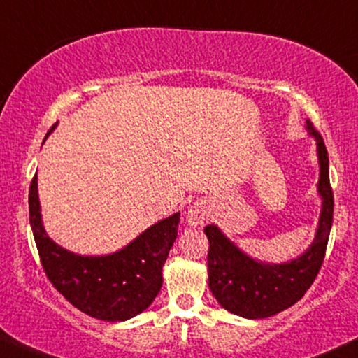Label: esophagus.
<instances>
[{"label": "esophagus", "mask_w": 358, "mask_h": 358, "mask_svg": "<svg viewBox=\"0 0 358 358\" xmlns=\"http://www.w3.org/2000/svg\"><path fill=\"white\" fill-rule=\"evenodd\" d=\"M208 208L200 201L193 203L188 206V212H187V222L190 227H201L203 223L208 220Z\"/></svg>", "instance_id": "obj_1"}]
</instances>
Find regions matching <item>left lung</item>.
I'll list each match as a JSON object with an SVG mask.
<instances>
[{
  "instance_id": "8db88e82",
  "label": "left lung",
  "mask_w": 358,
  "mask_h": 358,
  "mask_svg": "<svg viewBox=\"0 0 358 358\" xmlns=\"http://www.w3.org/2000/svg\"><path fill=\"white\" fill-rule=\"evenodd\" d=\"M308 135L317 141L318 175L317 192L322 198L315 238L302 255L283 264H266L250 257L217 225H206L208 236V287L218 303L243 318L277 315L299 302L315 280L324 264L334 218V193L329 178V153L320 133L305 123Z\"/></svg>"
}]
</instances>
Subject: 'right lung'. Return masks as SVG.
Wrapping results in <instances>:
<instances>
[{
	"instance_id": "add662e5",
	"label": "right lung",
	"mask_w": 358,
	"mask_h": 358,
	"mask_svg": "<svg viewBox=\"0 0 358 358\" xmlns=\"http://www.w3.org/2000/svg\"><path fill=\"white\" fill-rule=\"evenodd\" d=\"M29 223L41 265L56 290L86 315L124 322L148 308L160 292L162 268L178 234L180 212L148 227L113 253L80 255L59 247L46 234L34 175L29 187Z\"/></svg>"
}]
</instances>
